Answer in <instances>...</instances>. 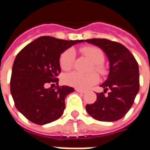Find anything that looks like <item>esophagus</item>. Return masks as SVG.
<instances>
[{"label":"esophagus","mask_w":150,"mask_h":150,"mask_svg":"<svg viewBox=\"0 0 150 150\" xmlns=\"http://www.w3.org/2000/svg\"><path fill=\"white\" fill-rule=\"evenodd\" d=\"M75 91H78V92H79V93H83V94L86 92V91H83V90H81V89H79V88H76V89H75Z\"/></svg>","instance_id":"1"}]
</instances>
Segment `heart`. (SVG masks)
<instances>
[{
    "instance_id": "1",
    "label": "heart",
    "mask_w": 150,
    "mask_h": 150,
    "mask_svg": "<svg viewBox=\"0 0 150 150\" xmlns=\"http://www.w3.org/2000/svg\"><path fill=\"white\" fill-rule=\"evenodd\" d=\"M85 56L93 62V68L96 71L104 75L106 70L102 64L104 60V53L100 47L94 46H84L80 49ZM75 61V51L72 49L66 50L61 54L59 58V65L63 71H68L72 68ZM99 80V76L96 73L91 72L83 74L79 71H72L64 76V82L69 86L79 89H87L92 85L96 84Z\"/></svg>"
}]
</instances>
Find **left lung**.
Listing matches in <instances>:
<instances>
[{"label": "left lung", "instance_id": "8db88e82", "mask_svg": "<svg viewBox=\"0 0 150 150\" xmlns=\"http://www.w3.org/2000/svg\"><path fill=\"white\" fill-rule=\"evenodd\" d=\"M100 47L106 53L110 72L108 79L100 87L104 92L96 93L94 104H87L86 110L100 121H116L125 116L133 104L139 91L138 63L125 46L105 38L85 40ZM110 90L107 96L105 93Z\"/></svg>", "mask_w": 150, "mask_h": 150}]
</instances>
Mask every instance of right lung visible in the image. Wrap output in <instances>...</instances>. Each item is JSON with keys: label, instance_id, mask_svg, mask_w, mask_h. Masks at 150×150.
<instances>
[{"label": "right lung", "instance_id": "right-lung-1", "mask_svg": "<svg viewBox=\"0 0 150 150\" xmlns=\"http://www.w3.org/2000/svg\"><path fill=\"white\" fill-rule=\"evenodd\" d=\"M82 42L42 36L18 54L12 68L10 92L15 107L30 121L42 125L61 117L65 98L75 89L59 85L60 54ZM52 82L57 85L55 88H45Z\"/></svg>", "mask_w": 150, "mask_h": 150}]
</instances>
